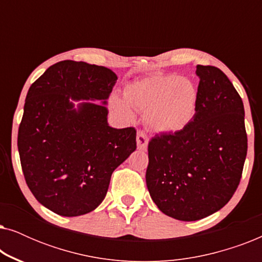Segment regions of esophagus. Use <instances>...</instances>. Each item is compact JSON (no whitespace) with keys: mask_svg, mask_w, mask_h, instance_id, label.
<instances>
[{"mask_svg":"<svg viewBox=\"0 0 262 262\" xmlns=\"http://www.w3.org/2000/svg\"><path fill=\"white\" fill-rule=\"evenodd\" d=\"M137 146L139 150H145L148 148V143H149V138L146 137V135L143 131H138L137 132Z\"/></svg>","mask_w":262,"mask_h":262,"instance_id":"esophagus-1","label":"esophagus"}]
</instances>
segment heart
<instances>
[{
  "label": "heart",
  "mask_w": 262,
  "mask_h": 262,
  "mask_svg": "<svg viewBox=\"0 0 262 262\" xmlns=\"http://www.w3.org/2000/svg\"><path fill=\"white\" fill-rule=\"evenodd\" d=\"M124 99L113 95L111 107L132 120L133 108L144 113L146 126L161 135L178 134L195 117L199 92L194 82L178 75L156 74L125 85Z\"/></svg>",
  "instance_id": "obj_1"
}]
</instances>
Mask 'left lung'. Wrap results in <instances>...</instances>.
Instances as JSON below:
<instances>
[{
	"label": "left lung",
	"instance_id": "obj_1",
	"mask_svg": "<svg viewBox=\"0 0 262 262\" xmlns=\"http://www.w3.org/2000/svg\"><path fill=\"white\" fill-rule=\"evenodd\" d=\"M199 102L184 130L149 142L146 187L160 211L193 222L221 210L237 188L247 156L245 108L223 71L198 66Z\"/></svg>",
	"mask_w": 262,
	"mask_h": 262
}]
</instances>
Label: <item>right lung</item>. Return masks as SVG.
Masks as SVG:
<instances>
[{"instance_id":"right-lung-1","label":"right lung","mask_w":262,"mask_h":262,"mask_svg":"<svg viewBox=\"0 0 262 262\" xmlns=\"http://www.w3.org/2000/svg\"><path fill=\"white\" fill-rule=\"evenodd\" d=\"M117 80L108 68L62 60L28 89L17 135L21 167L35 199L59 216L95 210L114 169L137 148L134 127L107 121Z\"/></svg>"}]
</instances>
